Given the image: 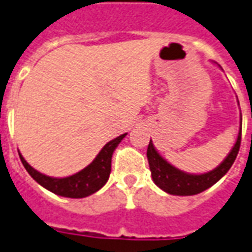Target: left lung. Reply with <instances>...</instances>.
Returning <instances> with one entry per match:
<instances>
[{"mask_svg": "<svg viewBox=\"0 0 252 252\" xmlns=\"http://www.w3.org/2000/svg\"><path fill=\"white\" fill-rule=\"evenodd\" d=\"M240 140H242V124L239 129L238 139L235 146L228 154V157L216 169L204 173V174H189L185 171H181L174 166L163 159L154 147L153 142L150 140L147 148V158L153 181L155 185L164 190L166 193L174 195H193L204 191L212 185H215L221 177L227 174V171L231 169V166L236 159V155L240 148Z\"/></svg>", "mask_w": 252, "mask_h": 252, "instance_id": "1", "label": "left lung"}]
</instances>
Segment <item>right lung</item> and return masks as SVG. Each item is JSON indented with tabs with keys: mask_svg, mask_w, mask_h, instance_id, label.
Masks as SVG:
<instances>
[{
	"mask_svg": "<svg viewBox=\"0 0 252 252\" xmlns=\"http://www.w3.org/2000/svg\"><path fill=\"white\" fill-rule=\"evenodd\" d=\"M126 133L120 135L109 143H106L98 155L95 157L92 163L88 167H85L77 174L70 175L66 178H52L48 175H44L36 171L33 167H31L28 162L23 158V155L19 153L20 159L24 164L25 170L30 173L33 180L40 184L43 188L50 190L52 193L62 197H70V198H83L88 195L93 194L99 190L109 180L110 169H112V155L119 143L126 137Z\"/></svg>",
	"mask_w": 252,
	"mask_h": 252,
	"instance_id": "obj_1",
	"label": "right lung"
}]
</instances>
